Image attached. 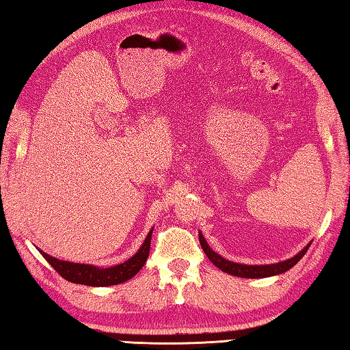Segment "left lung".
Wrapping results in <instances>:
<instances>
[{
    "label": "left lung",
    "mask_w": 350,
    "mask_h": 350,
    "mask_svg": "<svg viewBox=\"0 0 350 350\" xmlns=\"http://www.w3.org/2000/svg\"><path fill=\"white\" fill-rule=\"evenodd\" d=\"M198 239L200 243H202V248L206 252L207 258L211 262L221 269L222 272L234 275V277H241V278H266V277H273V275H280L282 272H287L288 269L299 262V260L306 254L307 250L310 248V243H307L298 254L293 256L292 258L282 260V262L278 263H271V265H243V263H236V262H230V260L224 258L219 256L218 252H215L209 245H207L204 236L202 232H198Z\"/></svg>",
    "instance_id": "obj_1"
}]
</instances>
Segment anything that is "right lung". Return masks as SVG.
<instances>
[{"mask_svg":"<svg viewBox=\"0 0 350 350\" xmlns=\"http://www.w3.org/2000/svg\"><path fill=\"white\" fill-rule=\"evenodd\" d=\"M152 233H153V228H150V232L147 233L143 245H141L139 250L131 258H128L126 262L120 265H114L109 267L66 262V260H60L46 254V252H43L42 250H39V252L44 258H46V262L54 267V269L60 273L64 280H68L70 282L92 286V287L116 286L131 280L132 277H135L141 267L144 266L148 257V251H150Z\"/></svg>","mask_w":350,"mask_h":350,"instance_id":"obj_1","label":"right lung"}]
</instances>
